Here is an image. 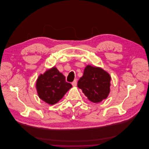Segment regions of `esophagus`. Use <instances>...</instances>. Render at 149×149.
Wrapping results in <instances>:
<instances>
[{
  "mask_svg": "<svg viewBox=\"0 0 149 149\" xmlns=\"http://www.w3.org/2000/svg\"><path fill=\"white\" fill-rule=\"evenodd\" d=\"M72 86H73V87L76 86V85H77V81H76V80H74L72 83Z\"/></svg>",
  "mask_w": 149,
  "mask_h": 149,
  "instance_id": "obj_1",
  "label": "esophagus"
}]
</instances>
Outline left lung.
<instances>
[{
	"label": "left lung",
	"instance_id": "obj_1",
	"mask_svg": "<svg viewBox=\"0 0 149 149\" xmlns=\"http://www.w3.org/2000/svg\"><path fill=\"white\" fill-rule=\"evenodd\" d=\"M111 77L102 68L87 65L77 87L92 102L99 103L106 99L109 93Z\"/></svg>",
	"mask_w": 149,
	"mask_h": 149
}]
</instances>
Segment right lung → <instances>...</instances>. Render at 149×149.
<instances>
[{
	"mask_svg": "<svg viewBox=\"0 0 149 149\" xmlns=\"http://www.w3.org/2000/svg\"><path fill=\"white\" fill-rule=\"evenodd\" d=\"M36 86L39 98L50 105L57 103L72 87L55 67L41 74L37 79Z\"/></svg>",
	"mask_w": 149,
	"mask_h": 149,
	"instance_id": "obj_1",
	"label": "right lung"
}]
</instances>
